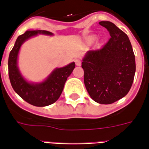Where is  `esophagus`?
Segmentation results:
<instances>
[{
    "label": "esophagus",
    "instance_id": "34e87169",
    "mask_svg": "<svg viewBox=\"0 0 149 149\" xmlns=\"http://www.w3.org/2000/svg\"><path fill=\"white\" fill-rule=\"evenodd\" d=\"M75 64L76 65H81V60L80 59H76L75 60Z\"/></svg>",
    "mask_w": 149,
    "mask_h": 149
}]
</instances>
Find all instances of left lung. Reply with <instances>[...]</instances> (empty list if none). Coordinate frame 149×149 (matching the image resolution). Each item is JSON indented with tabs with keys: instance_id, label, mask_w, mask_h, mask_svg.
Here are the masks:
<instances>
[{
	"instance_id": "1",
	"label": "left lung",
	"mask_w": 149,
	"mask_h": 149,
	"mask_svg": "<svg viewBox=\"0 0 149 149\" xmlns=\"http://www.w3.org/2000/svg\"><path fill=\"white\" fill-rule=\"evenodd\" d=\"M110 38L100 49L88 51L82 62L84 84L97 103L110 104L131 89L136 72L135 56L125 33L110 22H100Z\"/></svg>"
}]
</instances>
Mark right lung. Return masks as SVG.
<instances>
[{"instance_id":"right-lung-1","label":"right lung","mask_w":149,"mask_h":149,"mask_svg":"<svg viewBox=\"0 0 149 149\" xmlns=\"http://www.w3.org/2000/svg\"><path fill=\"white\" fill-rule=\"evenodd\" d=\"M37 33L52 35L51 32L46 30H27L19 36L10 53L8 71L12 86L22 99L33 106L45 107L52 104L60 98L64 84L75 67V63H72L63 68H56L47 80L41 84L27 83L18 71L17 57L22 43Z\"/></svg>"}]
</instances>
